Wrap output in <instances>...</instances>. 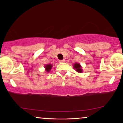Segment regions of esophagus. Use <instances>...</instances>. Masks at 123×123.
<instances>
[{"mask_svg":"<svg viewBox=\"0 0 123 123\" xmlns=\"http://www.w3.org/2000/svg\"><path fill=\"white\" fill-rule=\"evenodd\" d=\"M59 62V63H64V62H65V60H60Z\"/></svg>","mask_w":123,"mask_h":123,"instance_id":"1","label":"esophagus"}]
</instances>
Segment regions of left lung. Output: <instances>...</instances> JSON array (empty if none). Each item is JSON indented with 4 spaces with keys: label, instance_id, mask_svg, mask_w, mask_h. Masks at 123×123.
<instances>
[{
    "label": "left lung",
    "instance_id": "1",
    "mask_svg": "<svg viewBox=\"0 0 123 123\" xmlns=\"http://www.w3.org/2000/svg\"><path fill=\"white\" fill-rule=\"evenodd\" d=\"M73 68L78 73H82L83 72V69H82V66L80 65V63H74V64H73Z\"/></svg>",
    "mask_w": 123,
    "mask_h": 123
}]
</instances>
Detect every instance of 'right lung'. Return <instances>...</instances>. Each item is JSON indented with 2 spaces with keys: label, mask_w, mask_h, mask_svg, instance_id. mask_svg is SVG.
<instances>
[{
  "label": "right lung",
  "mask_w": 123,
  "mask_h": 123,
  "mask_svg": "<svg viewBox=\"0 0 123 123\" xmlns=\"http://www.w3.org/2000/svg\"><path fill=\"white\" fill-rule=\"evenodd\" d=\"M45 69V71L46 72L49 73L50 70H51L52 67H53V65L50 64H46L44 66Z\"/></svg>",
  "instance_id": "add662e5"
}]
</instances>
